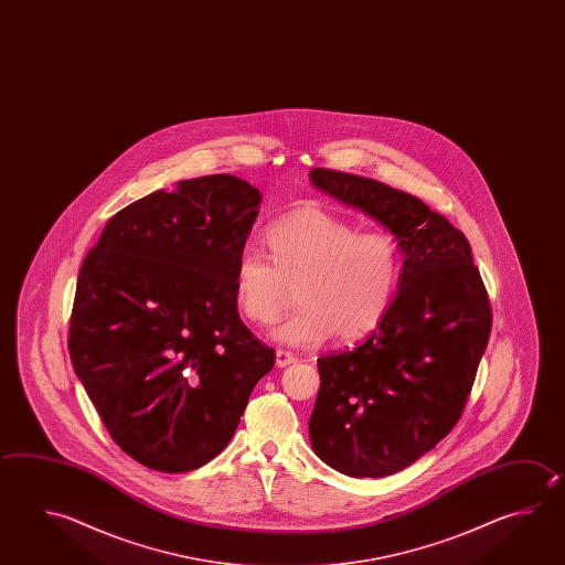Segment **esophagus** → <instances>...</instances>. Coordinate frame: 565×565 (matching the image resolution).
<instances>
[{"label":"esophagus","mask_w":565,"mask_h":565,"mask_svg":"<svg viewBox=\"0 0 565 565\" xmlns=\"http://www.w3.org/2000/svg\"><path fill=\"white\" fill-rule=\"evenodd\" d=\"M296 355L291 352H286V350H277L276 352V363L277 367H288L291 363H296Z\"/></svg>","instance_id":"34e87169"}]
</instances>
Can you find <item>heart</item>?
<instances>
[{"label":"heart","mask_w":565,"mask_h":565,"mask_svg":"<svg viewBox=\"0 0 565 565\" xmlns=\"http://www.w3.org/2000/svg\"><path fill=\"white\" fill-rule=\"evenodd\" d=\"M269 257L245 247L235 259L234 299L245 320L267 326L296 286L299 308L277 326L276 340L308 348L330 335L353 341L384 321L402 276L394 235L362 232L335 213L306 207L266 230Z\"/></svg>","instance_id":"b5f03b06"}]
</instances>
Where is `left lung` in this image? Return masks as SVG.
Segmentation results:
<instances>
[{"instance_id": "obj_1", "label": "left lung", "mask_w": 565, "mask_h": 565, "mask_svg": "<svg viewBox=\"0 0 565 565\" xmlns=\"http://www.w3.org/2000/svg\"><path fill=\"white\" fill-rule=\"evenodd\" d=\"M311 183L385 225L404 252L384 321L352 350L318 360L313 451L352 478L412 466L454 429L490 340L491 308L466 235L416 195L316 168Z\"/></svg>"}]
</instances>
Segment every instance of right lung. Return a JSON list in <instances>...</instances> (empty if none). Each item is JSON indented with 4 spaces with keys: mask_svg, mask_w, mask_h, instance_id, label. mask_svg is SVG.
Listing matches in <instances>:
<instances>
[{
    "mask_svg": "<svg viewBox=\"0 0 565 565\" xmlns=\"http://www.w3.org/2000/svg\"><path fill=\"white\" fill-rule=\"evenodd\" d=\"M259 202L227 173L180 181L116 213L82 264L72 363L111 439L146 468L215 458L276 363L234 299Z\"/></svg>",
    "mask_w": 565,
    "mask_h": 565,
    "instance_id": "add662e5",
    "label": "right lung"
}]
</instances>
